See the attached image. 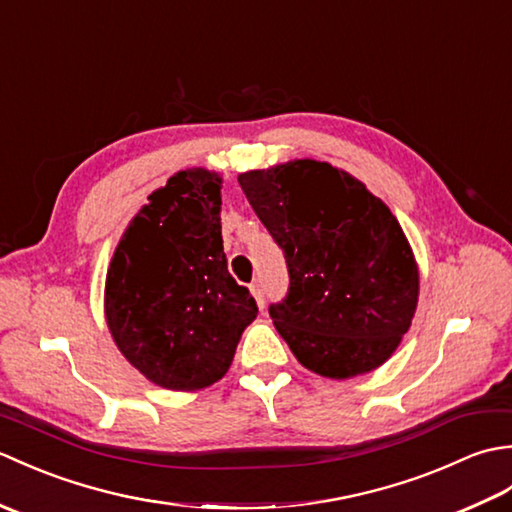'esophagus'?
Segmentation results:
<instances>
[{"label": "esophagus", "mask_w": 512, "mask_h": 512, "mask_svg": "<svg viewBox=\"0 0 512 512\" xmlns=\"http://www.w3.org/2000/svg\"><path fill=\"white\" fill-rule=\"evenodd\" d=\"M250 295L255 297V301H257V306H259V310H264V290H262V284H259V281H255V284H250Z\"/></svg>", "instance_id": "34e87169"}]
</instances>
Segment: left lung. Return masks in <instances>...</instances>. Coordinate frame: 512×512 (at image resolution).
I'll return each instance as SVG.
<instances>
[{
	"label": "left lung",
	"instance_id": "1",
	"mask_svg": "<svg viewBox=\"0 0 512 512\" xmlns=\"http://www.w3.org/2000/svg\"><path fill=\"white\" fill-rule=\"evenodd\" d=\"M237 180L284 250L290 286L268 312L297 361L328 378L383 365L418 306L416 259L387 204L310 158Z\"/></svg>",
	"mask_w": 512,
	"mask_h": 512
}]
</instances>
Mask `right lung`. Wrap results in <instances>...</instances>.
Here are the masks:
<instances>
[{
    "label": "right lung",
    "instance_id": "1",
    "mask_svg": "<svg viewBox=\"0 0 512 512\" xmlns=\"http://www.w3.org/2000/svg\"><path fill=\"white\" fill-rule=\"evenodd\" d=\"M220 189L215 171L171 176L127 226L107 270V328L127 361L165 389L220 380L257 317L248 288L228 273Z\"/></svg>",
    "mask_w": 512,
    "mask_h": 512
}]
</instances>
